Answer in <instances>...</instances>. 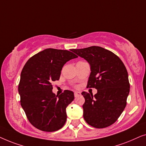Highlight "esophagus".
Returning a JSON list of instances; mask_svg holds the SVG:
<instances>
[{
  "mask_svg": "<svg viewBox=\"0 0 146 146\" xmlns=\"http://www.w3.org/2000/svg\"><path fill=\"white\" fill-rule=\"evenodd\" d=\"M81 94V93L80 92H74V96L77 97Z\"/></svg>",
  "mask_w": 146,
  "mask_h": 146,
  "instance_id": "esophagus-1",
  "label": "esophagus"
}]
</instances>
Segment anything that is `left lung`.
Segmentation results:
<instances>
[{"label":"left lung","instance_id":"left-lung-1","mask_svg":"<svg viewBox=\"0 0 146 146\" xmlns=\"http://www.w3.org/2000/svg\"><path fill=\"white\" fill-rule=\"evenodd\" d=\"M72 51L90 65L88 88H95L94 96L82 92L85 98L83 116L91 126L108 127L118 119L126 106L129 92L128 74L120 58L112 52L100 46Z\"/></svg>","mask_w":146,"mask_h":146}]
</instances>
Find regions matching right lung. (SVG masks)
<instances>
[{"instance_id": "1", "label": "right lung", "mask_w": 146, "mask_h": 146, "mask_svg": "<svg viewBox=\"0 0 146 146\" xmlns=\"http://www.w3.org/2000/svg\"><path fill=\"white\" fill-rule=\"evenodd\" d=\"M77 57L66 50L47 48L23 67L19 84L21 105L31 124L40 130L57 131L66 123V109L74 99V92L64 90L56 96L52 82L60 79L63 66Z\"/></svg>"}]
</instances>
